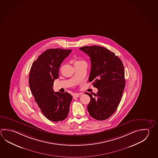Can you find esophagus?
<instances>
[{
  "mask_svg": "<svg viewBox=\"0 0 158 158\" xmlns=\"http://www.w3.org/2000/svg\"><path fill=\"white\" fill-rule=\"evenodd\" d=\"M82 94L83 93H75L73 95V97H74V98H78V97H81V95H82Z\"/></svg>",
  "mask_w": 158,
  "mask_h": 158,
  "instance_id": "esophagus-1",
  "label": "esophagus"
}]
</instances>
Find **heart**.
<instances>
[{"mask_svg": "<svg viewBox=\"0 0 158 158\" xmlns=\"http://www.w3.org/2000/svg\"><path fill=\"white\" fill-rule=\"evenodd\" d=\"M85 63L83 60H76L74 61V65H79L81 63Z\"/></svg>", "mask_w": 158, "mask_h": 158, "instance_id": "b5f03b06", "label": "heart"}]
</instances>
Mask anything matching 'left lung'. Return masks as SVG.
I'll list each match as a JSON object with an SVG mask.
<instances>
[{
	"label": "left lung",
	"instance_id": "1",
	"mask_svg": "<svg viewBox=\"0 0 158 158\" xmlns=\"http://www.w3.org/2000/svg\"><path fill=\"white\" fill-rule=\"evenodd\" d=\"M89 56L91 69L89 81L98 89L93 95L88 111L93 118L103 121L110 117L119 105L125 89V70L122 61L115 54L97 45L79 48Z\"/></svg>",
	"mask_w": 158,
	"mask_h": 158
}]
</instances>
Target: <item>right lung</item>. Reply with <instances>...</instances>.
<instances>
[{"mask_svg": "<svg viewBox=\"0 0 158 158\" xmlns=\"http://www.w3.org/2000/svg\"><path fill=\"white\" fill-rule=\"evenodd\" d=\"M71 52L61 48L48 49L33 62L30 70L29 85L35 100L43 114L54 122L68 117L73 99L68 92H54L53 90L61 64Z\"/></svg>", "mask_w": 158, "mask_h": 158, "instance_id": "add662e5", "label": "right lung"}]
</instances>
